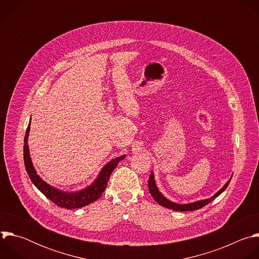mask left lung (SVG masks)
<instances>
[{"label":"left lung","instance_id":"8db88e82","mask_svg":"<svg viewBox=\"0 0 259 259\" xmlns=\"http://www.w3.org/2000/svg\"><path fill=\"white\" fill-rule=\"evenodd\" d=\"M231 179H232V177L228 180V182L223 187V189H220L211 198L205 199V200H201V201H197V202H194V203H189V204H177V203H174V202L168 200L167 198H165L160 193L159 189L157 188L156 180H155V175H154L153 171L151 172V175H150V178H149V190H150V193H151L152 197L155 199V201L158 204H160L161 206H163V207H166L168 209H172V210H175V211H194V210H198V209L206 206L207 204L212 202L215 198H217L221 193H223L228 188V186H229L230 182H231Z\"/></svg>","mask_w":259,"mask_h":259}]
</instances>
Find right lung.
<instances>
[{
  "mask_svg": "<svg viewBox=\"0 0 259 259\" xmlns=\"http://www.w3.org/2000/svg\"><path fill=\"white\" fill-rule=\"evenodd\" d=\"M30 130V123L27 126L25 137H24V145H23V160L26 172L31 180V182L34 184L41 193H43L50 201H52L54 204L61 208L66 209H76L81 208L86 205H89L90 203H93L97 199H99L106 189V184L109 179L110 174L114 171V169L118 166L121 160L125 159L126 155L118 157L116 159H113L109 161L101 171L99 172L97 178L95 181L89 186L88 188L78 191V192H63L56 188H53L50 184H48L46 181H44L38 174L32 165L30 156H29V150L27 144V138Z\"/></svg>",
  "mask_w": 259,
  "mask_h": 259,
  "instance_id": "add662e5",
  "label": "right lung"
}]
</instances>
